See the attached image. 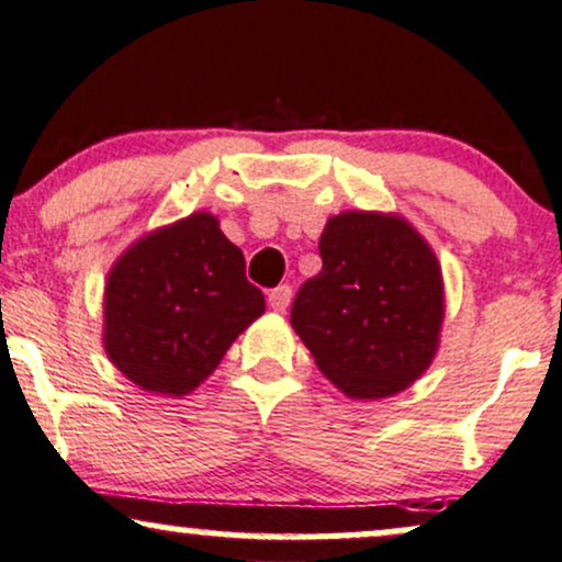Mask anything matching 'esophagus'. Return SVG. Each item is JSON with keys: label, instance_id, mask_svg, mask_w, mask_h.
<instances>
[{"label": "esophagus", "instance_id": "1", "mask_svg": "<svg viewBox=\"0 0 562 562\" xmlns=\"http://www.w3.org/2000/svg\"><path fill=\"white\" fill-rule=\"evenodd\" d=\"M290 299H293V288L290 285H280L269 293V306H272L277 314H285L290 306Z\"/></svg>", "mask_w": 562, "mask_h": 562}]
</instances>
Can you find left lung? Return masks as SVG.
<instances>
[{
	"mask_svg": "<svg viewBox=\"0 0 562 562\" xmlns=\"http://www.w3.org/2000/svg\"><path fill=\"white\" fill-rule=\"evenodd\" d=\"M322 272L303 282L290 324L316 367L353 401L411 387L435 361L442 269L401 214L340 212L319 238Z\"/></svg>",
	"mask_w": 562,
	"mask_h": 562,
	"instance_id": "8db88e82",
	"label": "left lung"
}]
</instances>
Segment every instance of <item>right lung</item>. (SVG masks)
Returning <instances> with one entry per match:
<instances>
[{"instance_id":"obj_1","label":"right lung","mask_w":562,"mask_h":562,"mask_svg":"<svg viewBox=\"0 0 562 562\" xmlns=\"http://www.w3.org/2000/svg\"><path fill=\"white\" fill-rule=\"evenodd\" d=\"M263 314L246 259L220 220L193 212L131 243L104 285V353L135 387L193 392Z\"/></svg>"}]
</instances>
